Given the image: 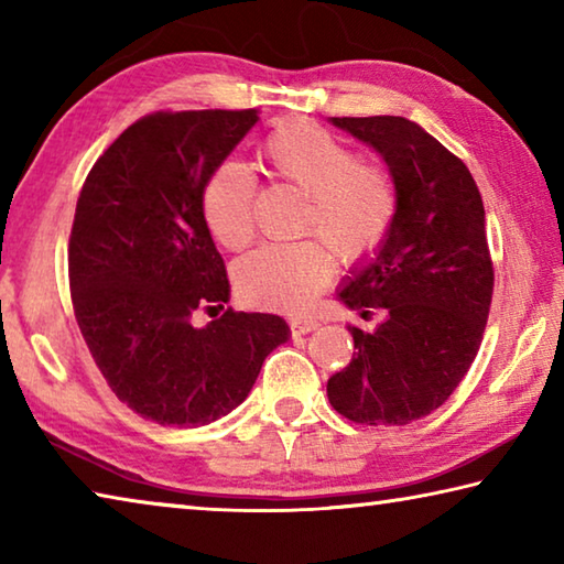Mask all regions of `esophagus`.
<instances>
[{
  "instance_id": "esophagus-1",
  "label": "esophagus",
  "mask_w": 564,
  "mask_h": 564,
  "mask_svg": "<svg viewBox=\"0 0 564 564\" xmlns=\"http://www.w3.org/2000/svg\"><path fill=\"white\" fill-rule=\"evenodd\" d=\"M321 326V323L316 318H291V333L293 336H305V333L316 330Z\"/></svg>"
}]
</instances>
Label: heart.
Instances as JSON below:
<instances>
[{
  "instance_id": "b5f03b06",
  "label": "heart",
  "mask_w": 564,
  "mask_h": 564,
  "mask_svg": "<svg viewBox=\"0 0 564 564\" xmlns=\"http://www.w3.org/2000/svg\"><path fill=\"white\" fill-rule=\"evenodd\" d=\"M261 151L275 174L308 194L303 231L321 234L323 241L259 246L238 261L236 285L256 305L301 311L336 275L333 250L362 261L383 246L398 214L395 184L383 166L360 161L356 149L308 119L275 127ZM253 202L256 178L243 164L226 161L214 171L204 188V216L218 243L238 251L251 241Z\"/></svg>"
}]
</instances>
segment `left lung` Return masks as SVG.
Returning <instances> with one entry per match:
<instances>
[{
    "label": "left lung",
    "mask_w": 564,
    "mask_h": 564,
    "mask_svg": "<svg viewBox=\"0 0 564 564\" xmlns=\"http://www.w3.org/2000/svg\"><path fill=\"white\" fill-rule=\"evenodd\" d=\"M386 161L398 214L383 246L343 279L338 301L376 330L348 328L356 352L328 380L330 405L352 423L408 425L441 408L480 348L492 301L482 196L470 171L403 117H333Z\"/></svg>",
    "instance_id": "left-lung-1"
}]
</instances>
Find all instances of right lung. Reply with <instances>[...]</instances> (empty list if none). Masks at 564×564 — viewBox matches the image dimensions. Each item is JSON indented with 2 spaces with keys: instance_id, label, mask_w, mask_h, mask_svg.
Returning a JSON list of instances; mask_svg holds the SVG:
<instances>
[{
  "instance_id": "right-lung-1",
  "label": "right lung",
  "mask_w": 564,
  "mask_h": 564,
  "mask_svg": "<svg viewBox=\"0 0 564 564\" xmlns=\"http://www.w3.org/2000/svg\"><path fill=\"white\" fill-rule=\"evenodd\" d=\"M256 121V109L151 113L104 151L76 202V323L121 403L159 425L231 413L291 336L281 316L231 308L194 326L196 311L231 299L204 188Z\"/></svg>"
}]
</instances>
